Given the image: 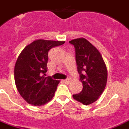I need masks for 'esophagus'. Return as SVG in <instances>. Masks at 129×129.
<instances>
[{
    "label": "esophagus",
    "mask_w": 129,
    "mask_h": 129,
    "mask_svg": "<svg viewBox=\"0 0 129 129\" xmlns=\"http://www.w3.org/2000/svg\"><path fill=\"white\" fill-rule=\"evenodd\" d=\"M63 81L64 83H69V82H70V79H65V80H63Z\"/></svg>",
    "instance_id": "1"
}]
</instances>
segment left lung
Returning <instances> with one entry per match:
<instances>
[{
  "label": "left lung",
  "instance_id": "1",
  "mask_svg": "<svg viewBox=\"0 0 129 129\" xmlns=\"http://www.w3.org/2000/svg\"><path fill=\"white\" fill-rule=\"evenodd\" d=\"M69 43L75 47L76 61L80 81L81 93L73 99L84 105L95 102L104 92L107 82V69L100 52L86 38H76Z\"/></svg>",
  "mask_w": 129,
  "mask_h": 129
}]
</instances>
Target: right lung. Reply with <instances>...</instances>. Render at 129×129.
Here are the masks:
<instances>
[{"label": "right lung", "mask_w": 129, "mask_h": 129, "mask_svg": "<svg viewBox=\"0 0 129 129\" xmlns=\"http://www.w3.org/2000/svg\"><path fill=\"white\" fill-rule=\"evenodd\" d=\"M65 41L38 39L25 47L16 60L14 69L18 91L27 103L42 106L54 96L59 81L46 77L48 51Z\"/></svg>", "instance_id": "right-lung-1"}]
</instances>
